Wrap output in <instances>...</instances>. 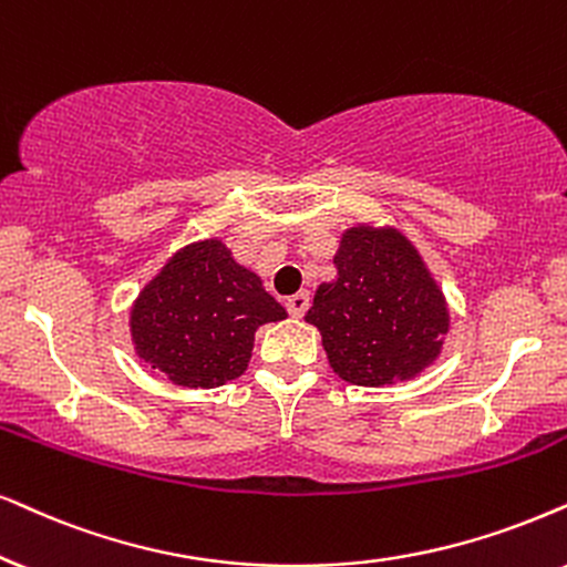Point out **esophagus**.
<instances>
[{
    "instance_id": "esophagus-1",
    "label": "esophagus",
    "mask_w": 567,
    "mask_h": 567,
    "mask_svg": "<svg viewBox=\"0 0 567 567\" xmlns=\"http://www.w3.org/2000/svg\"><path fill=\"white\" fill-rule=\"evenodd\" d=\"M288 311H290V317H303V313L308 311V306H311V296H308V292H296V296H290L288 298Z\"/></svg>"
}]
</instances>
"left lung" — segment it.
<instances>
[{
  "instance_id": "left-lung-1",
  "label": "left lung",
  "mask_w": 567,
  "mask_h": 567,
  "mask_svg": "<svg viewBox=\"0 0 567 567\" xmlns=\"http://www.w3.org/2000/svg\"><path fill=\"white\" fill-rule=\"evenodd\" d=\"M337 277L321 282L306 321L319 329L342 382H411L440 358L450 308L424 256L392 225L348 227L334 254Z\"/></svg>"
}]
</instances>
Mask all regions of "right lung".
Instances as JSON below:
<instances>
[{
  "mask_svg": "<svg viewBox=\"0 0 567 567\" xmlns=\"http://www.w3.org/2000/svg\"><path fill=\"white\" fill-rule=\"evenodd\" d=\"M288 317L219 238L188 243L131 306L135 355L175 386L214 390L248 369L256 329Z\"/></svg>",
  "mask_w": 567,
  "mask_h": 567,
  "instance_id": "add662e5",
  "label": "right lung"
}]
</instances>
